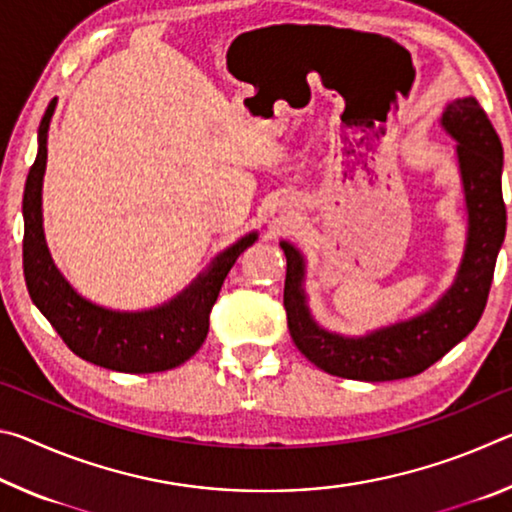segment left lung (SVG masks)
Returning <instances> with one entry per match:
<instances>
[{
  "mask_svg": "<svg viewBox=\"0 0 512 512\" xmlns=\"http://www.w3.org/2000/svg\"><path fill=\"white\" fill-rule=\"evenodd\" d=\"M440 124L456 140L467 207V241L454 284L429 311L357 339L327 332L309 314L302 289L305 257L289 241L280 244L287 255L284 309L291 339L314 366L329 375L359 381L420 375L461 343L483 314L506 237V205L501 196L504 149L474 97L447 103Z\"/></svg>",
  "mask_w": 512,
  "mask_h": 512,
  "instance_id": "obj_1",
  "label": "left lung"
}]
</instances>
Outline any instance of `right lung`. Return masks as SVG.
Instances as JSON below:
<instances>
[{"mask_svg":"<svg viewBox=\"0 0 512 512\" xmlns=\"http://www.w3.org/2000/svg\"><path fill=\"white\" fill-rule=\"evenodd\" d=\"M54 108L56 99L49 103L40 121L38 155L29 169L22 198V264L33 305L42 311L67 348L94 366L131 375L176 368L194 357L203 345L210 329V311L219 298L225 275L230 273L237 257L255 244L257 232H250L237 244L225 248L183 293L155 309L112 311L85 300L60 275L42 230V178L47 167V131Z\"/></svg>","mask_w":512,"mask_h":512,"instance_id":"1","label":"right lung"}]
</instances>
